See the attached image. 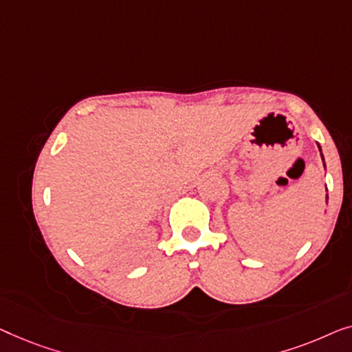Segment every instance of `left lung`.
I'll use <instances>...</instances> for the list:
<instances>
[{"mask_svg":"<svg viewBox=\"0 0 352 352\" xmlns=\"http://www.w3.org/2000/svg\"><path fill=\"white\" fill-rule=\"evenodd\" d=\"M319 150H320V146H319ZM320 156H322V153H320ZM322 161H324V156H322ZM325 166V164H324Z\"/></svg>","mask_w":352,"mask_h":352,"instance_id":"1","label":"left lung"}]
</instances>
